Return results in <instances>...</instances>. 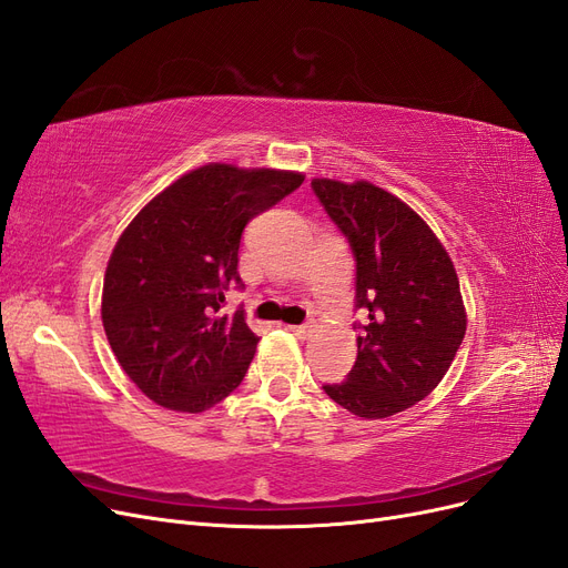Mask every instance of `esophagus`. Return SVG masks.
<instances>
[{
  "mask_svg": "<svg viewBox=\"0 0 568 568\" xmlns=\"http://www.w3.org/2000/svg\"><path fill=\"white\" fill-rule=\"evenodd\" d=\"M290 331L295 333L297 337H308L311 335V327L304 323V325H290Z\"/></svg>",
  "mask_w": 568,
  "mask_h": 568,
  "instance_id": "1",
  "label": "esophagus"
}]
</instances>
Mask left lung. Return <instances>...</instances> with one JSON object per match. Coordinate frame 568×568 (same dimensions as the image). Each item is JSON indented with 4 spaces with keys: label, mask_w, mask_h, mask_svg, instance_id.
I'll use <instances>...</instances> for the list:
<instances>
[{
    "label": "left lung",
    "mask_w": 568,
    "mask_h": 568,
    "mask_svg": "<svg viewBox=\"0 0 568 568\" xmlns=\"http://www.w3.org/2000/svg\"><path fill=\"white\" fill-rule=\"evenodd\" d=\"M356 262L358 356L325 394L349 413L379 419L423 400L448 373L467 316L444 245L406 203L368 181H311Z\"/></svg>",
    "instance_id": "left-lung-1"
}]
</instances>
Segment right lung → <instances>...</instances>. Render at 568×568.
I'll return each instance as SVG.
<instances>
[{"label": "right lung", "instance_id": "1", "mask_svg": "<svg viewBox=\"0 0 568 568\" xmlns=\"http://www.w3.org/2000/svg\"><path fill=\"white\" fill-rule=\"evenodd\" d=\"M281 170L205 164L155 195L124 229L103 278L105 337L158 406L203 413L243 382L260 337L243 308L219 314L250 219L302 186Z\"/></svg>", "mask_w": 568, "mask_h": 568}]
</instances>
